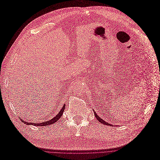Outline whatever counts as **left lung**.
Returning <instances> with one entry per match:
<instances>
[{
	"mask_svg": "<svg viewBox=\"0 0 160 160\" xmlns=\"http://www.w3.org/2000/svg\"><path fill=\"white\" fill-rule=\"evenodd\" d=\"M94 111V114H95V117H96V118L99 121V122H100L101 123H102V124H105V125H108V126H112V124H108V122H107L106 121H104V120H102L101 117H99L98 116L97 114V113H96V112L95 111Z\"/></svg>",
	"mask_w": 160,
	"mask_h": 160,
	"instance_id": "left-lung-1",
	"label": "left lung"
}]
</instances>
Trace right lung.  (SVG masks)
Segmentation results:
<instances>
[{"mask_svg":"<svg viewBox=\"0 0 160 160\" xmlns=\"http://www.w3.org/2000/svg\"><path fill=\"white\" fill-rule=\"evenodd\" d=\"M65 104L63 106L62 108L60 110V111L59 112V113L54 117L53 118H52L51 120H48L46 122H40V123H34V122H27L26 121H24L23 119H21V121L22 122H24L25 124L26 125H34V126H48L50 124H53L54 123H56L57 121H58V120L62 117V114L63 113V111L65 110Z\"/></svg>","mask_w":160,"mask_h":160,"instance_id":"right-lung-1","label":"right lung"}]
</instances>
